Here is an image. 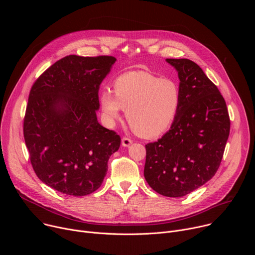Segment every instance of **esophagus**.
Instances as JSON below:
<instances>
[{
	"label": "esophagus",
	"instance_id": "34e87169",
	"mask_svg": "<svg viewBox=\"0 0 255 255\" xmlns=\"http://www.w3.org/2000/svg\"><path fill=\"white\" fill-rule=\"evenodd\" d=\"M132 140L130 139V138H128V137H123L122 138V145L124 147H128V146H130V145L132 144Z\"/></svg>",
	"mask_w": 255,
	"mask_h": 255
}]
</instances>
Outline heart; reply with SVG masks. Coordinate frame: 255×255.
<instances>
[{
  "label": "heart",
  "mask_w": 255,
  "mask_h": 255,
  "mask_svg": "<svg viewBox=\"0 0 255 255\" xmlns=\"http://www.w3.org/2000/svg\"><path fill=\"white\" fill-rule=\"evenodd\" d=\"M180 99V88L176 81L133 70L116 79L114 93L104 90L99 103L107 127H114L121 111L126 110V118L133 130L141 137L152 138L171 126Z\"/></svg>",
  "instance_id": "1"
}]
</instances>
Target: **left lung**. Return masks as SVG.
I'll list each match as a JSON object with an SVG mask.
<instances>
[{"label":"left lung","mask_w":255,"mask_h":255,"mask_svg":"<svg viewBox=\"0 0 255 255\" xmlns=\"http://www.w3.org/2000/svg\"><path fill=\"white\" fill-rule=\"evenodd\" d=\"M177 71L180 105L170 129L145 145L144 177L156 193L184 197L210 180L220 166L230 132L224 98L203 69L187 58H167Z\"/></svg>","instance_id":"8db88e82"}]
</instances>
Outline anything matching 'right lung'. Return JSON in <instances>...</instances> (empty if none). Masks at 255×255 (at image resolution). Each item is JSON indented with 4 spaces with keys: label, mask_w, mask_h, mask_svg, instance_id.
Segmentation results:
<instances>
[{
    "label": "right lung",
    "mask_w": 255,
    "mask_h": 255,
    "mask_svg": "<svg viewBox=\"0 0 255 255\" xmlns=\"http://www.w3.org/2000/svg\"><path fill=\"white\" fill-rule=\"evenodd\" d=\"M117 59L68 55L56 61L31 88L24 139L39 179L62 194L97 191L121 138L97 118L99 90Z\"/></svg>",
    "instance_id": "add662e5"
}]
</instances>
